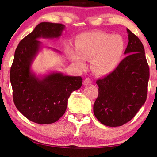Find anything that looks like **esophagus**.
Returning a JSON list of instances; mask_svg holds the SVG:
<instances>
[{
    "instance_id": "34e87169",
    "label": "esophagus",
    "mask_w": 157,
    "mask_h": 157,
    "mask_svg": "<svg viewBox=\"0 0 157 157\" xmlns=\"http://www.w3.org/2000/svg\"><path fill=\"white\" fill-rule=\"evenodd\" d=\"M91 82H92V81H91V79H90L89 78H86L84 79V81H83V85H84V86L89 85V84H91Z\"/></svg>"
}]
</instances>
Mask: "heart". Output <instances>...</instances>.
I'll list each match as a JSON object with an SVG mask.
<instances>
[{"mask_svg":"<svg viewBox=\"0 0 157 157\" xmlns=\"http://www.w3.org/2000/svg\"><path fill=\"white\" fill-rule=\"evenodd\" d=\"M75 46L76 51H68L71 61L80 68H84V59H91V69L101 76L110 74L118 67L126 48L121 36L103 31L81 34L76 37Z\"/></svg>","mask_w":157,"mask_h":157,"instance_id":"1","label":"heart"}]
</instances>
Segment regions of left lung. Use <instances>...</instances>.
<instances>
[{"mask_svg":"<svg viewBox=\"0 0 157 157\" xmlns=\"http://www.w3.org/2000/svg\"><path fill=\"white\" fill-rule=\"evenodd\" d=\"M127 55L116 69L96 81L98 96L94 113L104 125H124L135 117L147 100L149 67L144 48L137 36L127 29Z\"/></svg>","mask_w":157,"mask_h":157,"instance_id":"8db88e82","label":"left lung"}]
</instances>
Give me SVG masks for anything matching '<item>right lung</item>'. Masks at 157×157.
<instances>
[{"label": "right lung", "instance_id": "1", "mask_svg": "<svg viewBox=\"0 0 157 157\" xmlns=\"http://www.w3.org/2000/svg\"><path fill=\"white\" fill-rule=\"evenodd\" d=\"M64 27L61 23H40L21 40L15 51L10 71L13 102L25 117L36 124L57 121L65 113L71 94L82 85L81 76L56 72L39 78L31 71L40 49L38 38H59Z\"/></svg>", "mask_w": 157, "mask_h": 157}]
</instances>
